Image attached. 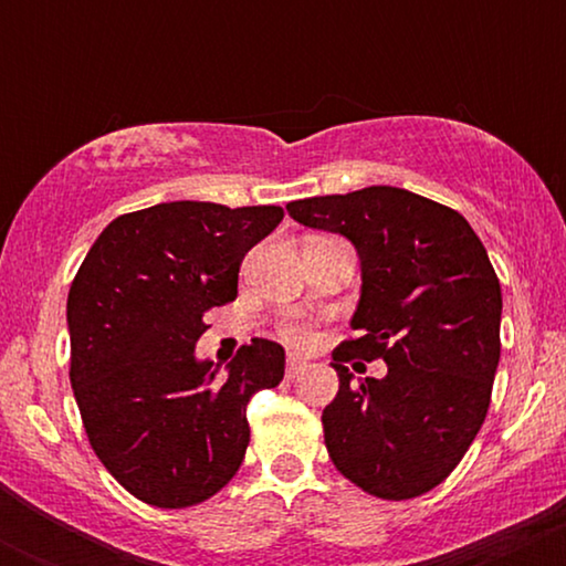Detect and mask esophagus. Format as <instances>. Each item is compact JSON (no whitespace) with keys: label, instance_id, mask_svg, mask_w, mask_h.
I'll list each match as a JSON object with an SVG mask.
<instances>
[{"label":"esophagus","instance_id":"esophagus-1","mask_svg":"<svg viewBox=\"0 0 566 566\" xmlns=\"http://www.w3.org/2000/svg\"><path fill=\"white\" fill-rule=\"evenodd\" d=\"M303 369H305V361L301 359V356L290 354L287 356V378H297V375H301Z\"/></svg>","mask_w":566,"mask_h":566}]
</instances>
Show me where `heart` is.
Here are the masks:
<instances>
[{"mask_svg":"<svg viewBox=\"0 0 566 566\" xmlns=\"http://www.w3.org/2000/svg\"><path fill=\"white\" fill-rule=\"evenodd\" d=\"M282 335L284 340L295 343V346H308L311 343V329L305 324H284Z\"/></svg>","mask_w":566,"mask_h":566,"instance_id":"b5f03b06","label":"heart"}]
</instances>
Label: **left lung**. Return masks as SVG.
Instances as JSON below:
<instances>
[{"label":"left lung","mask_w":566,"mask_h":566,"mask_svg":"<svg viewBox=\"0 0 566 566\" xmlns=\"http://www.w3.org/2000/svg\"><path fill=\"white\" fill-rule=\"evenodd\" d=\"M287 212L346 237L361 261L359 337L333 350L340 388L322 412L329 458L369 495H423L490 409L503 297L482 239L460 212L394 186L297 199ZM350 358H382L387 378L354 381Z\"/></svg>","instance_id":"1"}]
</instances>
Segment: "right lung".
Segmentation results:
<instances>
[{
	"label": "right lung",
	"mask_w": 566,
	"mask_h": 566,
	"mask_svg": "<svg viewBox=\"0 0 566 566\" xmlns=\"http://www.w3.org/2000/svg\"><path fill=\"white\" fill-rule=\"evenodd\" d=\"M274 205L165 201L103 229L69 290L71 388L90 447L129 495L205 503L250 444L247 401L284 378V348L255 337L220 375L193 346L237 297L239 265L282 223Z\"/></svg>",
	"instance_id": "right-lung-1"
}]
</instances>
